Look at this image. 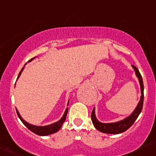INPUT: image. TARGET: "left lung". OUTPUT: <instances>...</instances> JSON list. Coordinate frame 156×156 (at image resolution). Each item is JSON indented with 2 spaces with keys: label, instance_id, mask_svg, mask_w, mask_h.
I'll return each instance as SVG.
<instances>
[{
  "label": "left lung",
  "instance_id": "8db88e82",
  "mask_svg": "<svg viewBox=\"0 0 156 156\" xmlns=\"http://www.w3.org/2000/svg\"><path fill=\"white\" fill-rule=\"evenodd\" d=\"M132 67H134V70H135V73L137 76L138 77V80L140 81V89H141V98L140 101L138 103L137 107H136V109L134 110V111L133 112L130 116H128V118L125 119L124 120H122L120 122H117L114 123H101L99 121H98V119H96L95 115H94V108L93 109L92 113H91V121H92L93 125L95 127L96 129H98V131H101L103 133H105V134H120V133H122L124 131H127L128 128H130L134 122H135V120L137 119L138 115H140V112L142 111L143 109V105H144V83H143V79L142 76H141L140 73L139 72L138 69L134 65H132Z\"/></svg>",
  "mask_w": 156,
  "mask_h": 156
}]
</instances>
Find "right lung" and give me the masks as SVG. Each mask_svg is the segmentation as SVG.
<instances>
[{
  "mask_svg": "<svg viewBox=\"0 0 156 156\" xmlns=\"http://www.w3.org/2000/svg\"><path fill=\"white\" fill-rule=\"evenodd\" d=\"M32 59H30V61H31ZM23 69H24V67H22V69L21 70V71L19 72L18 78H19V76H20L21 73H22V71ZM67 111H68V108H67L66 110H65V114H64L63 117H62V118L58 122H57L53 123V124L49 125V126H33V125L29 124V123H28L27 122H25V120H24L21 117V115H19V113L18 112V110H16L17 115H18L19 118L20 119L21 121L22 122V123H23V124L25 125V126H26L27 128L30 130V131H31L32 132H34V134H37V135H41V136H46V135H48V134H53V133L57 132V131L61 128L62 124L65 122V119H66Z\"/></svg>",
  "mask_w": 156,
  "mask_h": 156,
  "instance_id": "add662e5",
  "label": "right lung"
}]
</instances>
